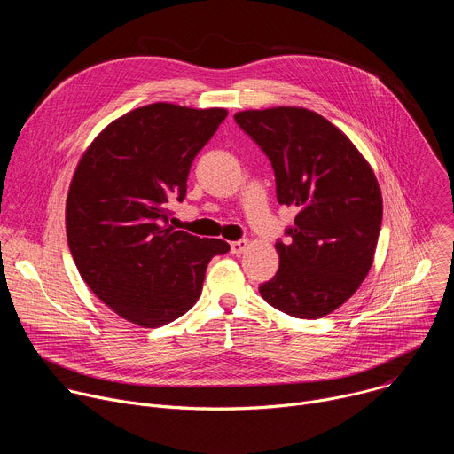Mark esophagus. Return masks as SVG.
Here are the masks:
<instances>
[{
	"label": "esophagus",
	"instance_id": "esophagus-1",
	"mask_svg": "<svg viewBox=\"0 0 454 454\" xmlns=\"http://www.w3.org/2000/svg\"><path fill=\"white\" fill-rule=\"evenodd\" d=\"M247 246H249V240H247V239H239V240L230 242V247H231V253H233V254H240Z\"/></svg>",
	"mask_w": 454,
	"mask_h": 454
}]
</instances>
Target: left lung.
I'll list each match as a JSON object with an SVG mask.
<instances>
[{"label": "left lung", "mask_w": 454, "mask_h": 454, "mask_svg": "<svg viewBox=\"0 0 454 454\" xmlns=\"http://www.w3.org/2000/svg\"><path fill=\"white\" fill-rule=\"evenodd\" d=\"M233 118L270 158L278 203L298 210L287 240H277L280 268L258 293L289 316H325L372 268L382 221L375 174L340 129L314 111L271 107Z\"/></svg>", "instance_id": "1"}]
</instances>
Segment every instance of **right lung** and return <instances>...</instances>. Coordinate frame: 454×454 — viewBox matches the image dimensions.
Instances as JSON below:
<instances>
[{
  "label": "right lung",
  "instance_id": "add662e5",
  "mask_svg": "<svg viewBox=\"0 0 454 454\" xmlns=\"http://www.w3.org/2000/svg\"><path fill=\"white\" fill-rule=\"evenodd\" d=\"M226 109L158 102L111 121L81 158L67 201V235L88 287L140 327H161L198 301L208 262L230 251L168 226L193 158Z\"/></svg>",
  "mask_w": 454,
  "mask_h": 454
}]
</instances>
